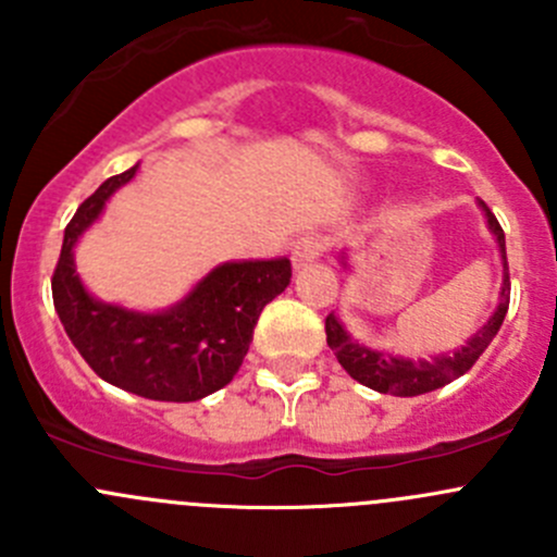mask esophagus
I'll list each match as a JSON object with an SVG mask.
<instances>
[{"label": "esophagus", "instance_id": "esophagus-1", "mask_svg": "<svg viewBox=\"0 0 557 557\" xmlns=\"http://www.w3.org/2000/svg\"><path fill=\"white\" fill-rule=\"evenodd\" d=\"M325 250V237L323 234H305V237H299L290 247V261H294V269H305L307 263L318 261L320 256H323Z\"/></svg>", "mask_w": 557, "mask_h": 557}]
</instances>
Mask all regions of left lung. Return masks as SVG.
Returning <instances> with one entry per match:
<instances>
[{"label":"left lung","mask_w":557,"mask_h":557,"mask_svg":"<svg viewBox=\"0 0 557 557\" xmlns=\"http://www.w3.org/2000/svg\"><path fill=\"white\" fill-rule=\"evenodd\" d=\"M480 207L482 212H485L487 228H491V234L496 237L504 261V283L496 312H493L491 318H487V323L482 325L471 339H466V345H460L455 352H442V356L434 358H418V361L372 350V347L367 345H358V342L347 334L345 325H342L334 314H329V318H325V342H329L336 361L342 363V369H345L352 380H358V383L372 387V391L377 393H391V396H420V393H431L436 391V387L463 377V374L474 367L476 358L485 352V347L491 345L493 336L498 334V329H502L509 310V267L504 228L498 226L496 215L487 210L485 201H480Z\"/></svg>","instance_id":"left-lung-1"}]
</instances>
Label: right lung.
Instances as JSON below:
<instances>
[{
  "mask_svg": "<svg viewBox=\"0 0 557 557\" xmlns=\"http://www.w3.org/2000/svg\"><path fill=\"white\" fill-rule=\"evenodd\" d=\"M137 166L104 180L64 228L53 305L66 336L104 383L153 401H199L243 367L263 307L290 283L288 258L228 261L164 312H134L94 299L75 272V245Z\"/></svg>",
  "mask_w": 557,
  "mask_h": 557,
  "instance_id": "right-lung-1",
  "label": "right lung"
}]
</instances>
